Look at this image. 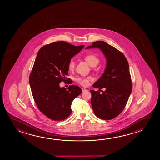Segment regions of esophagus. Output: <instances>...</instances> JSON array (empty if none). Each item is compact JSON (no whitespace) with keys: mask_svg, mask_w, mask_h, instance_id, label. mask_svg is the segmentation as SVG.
Wrapping results in <instances>:
<instances>
[{"mask_svg":"<svg viewBox=\"0 0 160 160\" xmlns=\"http://www.w3.org/2000/svg\"><path fill=\"white\" fill-rule=\"evenodd\" d=\"M81 89L82 90V91L83 92L86 91L87 90V89L84 88H83V87H82V88H81Z\"/></svg>","mask_w":160,"mask_h":160,"instance_id":"obj_1","label":"esophagus"}]
</instances>
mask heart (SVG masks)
I'll return each mask as SVG.
<instances>
[{"label": "heart", "instance_id": "heart-1", "mask_svg": "<svg viewBox=\"0 0 160 160\" xmlns=\"http://www.w3.org/2000/svg\"><path fill=\"white\" fill-rule=\"evenodd\" d=\"M84 59L92 67L96 66L99 62V58L94 53L87 54L84 56ZM68 67L69 70H72L74 68V62L73 59H71L69 61ZM92 79L91 77L78 76L75 78V81L82 86H87Z\"/></svg>", "mask_w": 160, "mask_h": 160}]
</instances>
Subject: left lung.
Here are the masks:
<instances>
[{
	"label": "left lung",
	"instance_id": "1",
	"mask_svg": "<svg viewBox=\"0 0 160 160\" xmlns=\"http://www.w3.org/2000/svg\"><path fill=\"white\" fill-rule=\"evenodd\" d=\"M97 48L107 58L105 71L93 85L94 88H105L101 94L91 90L92 108L97 117L104 120L118 116L127 104L132 92V83L129 65L121 52L103 41H96L86 49Z\"/></svg>",
	"mask_w": 160,
	"mask_h": 160
}]
</instances>
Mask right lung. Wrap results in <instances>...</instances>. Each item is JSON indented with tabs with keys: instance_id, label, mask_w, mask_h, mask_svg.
I'll return each instance as SVG.
<instances>
[{
	"instance_id": "obj_1",
	"label": "right lung",
	"mask_w": 160,
	"mask_h": 160,
	"mask_svg": "<svg viewBox=\"0 0 160 160\" xmlns=\"http://www.w3.org/2000/svg\"><path fill=\"white\" fill-rule=\"evenodd\" d=\"M84 47L58 41L43 46L38 51L29 81L38 109L50 119H66L71 113L72 102L82 92L75 85L67 89L60 87L59 83L66 81L68 75L69 60ZM72 82L69 81V84Z\"/></svg>"
}]
</instances>
